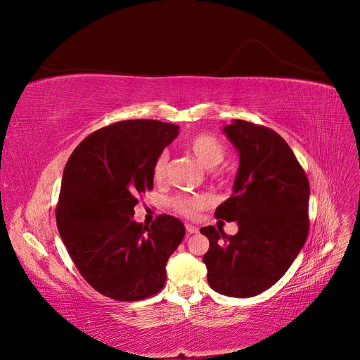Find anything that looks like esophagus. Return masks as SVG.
Instances as JSON below:
<instances>
[{
	"label": "esophagus",
	"instance_id": "1",
	"mask_svg": "<svg viewBox=\"0 0 360 360\" xmlns=\"http://www.w3.org/2000/svg\"><path fill=\"white\" fill-rule=\"evenodd\" d=\"M186 233H188V236H189V234L198 233V226H195V225H192V224H186Z\"/></svg>",
	"mask_w": 360,
	"mask_h": 360
}]
</instances>
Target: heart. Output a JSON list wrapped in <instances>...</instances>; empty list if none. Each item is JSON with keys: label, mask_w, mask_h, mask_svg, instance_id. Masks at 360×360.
<instances>
[{"label": "heart", "mask_w": 360, "mask_h": 360, "mask_svg": "<svg viewBox=\"0 0 360 360\" xmlns=\"http://www.w3.org/2000/svg\"><path fill=\"white\" fill-rule=\"evenodd\" d=\"M189 153L195 158L200 165L204 168H214L216 165L225 159V147L219 139L209 134H201L193 136L189 144H188ZM167 153H160L158 159L153 163V179L155 181H162L167 176ZM213 202V197L210 193H181L176 195V197L171 198L169 204L174 210L177 213L193 217L197 213L205 207H209Z\"/></svg>", "instance_id": "b5f03b06"}]
</instances>
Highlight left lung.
Masks as SVG:
<instances>
[{"label": "left lung", "mask_w": 360, "mask_h": 360, "mask_svg": "<svg viewBox=\"0 0 360 360\" xmlns=\"http://www.w3.org/2000/svg\"><path fill=\"white\" fill-rule=\"evenodd\" d=\"M224 134L240 156L233 195L214 216L237 222L226 236L202 226L209 285L224 296L252 297L285 275L309 231V181L284 138L264 126L234 120Z\"/></svg>", "instance_id": "obj_1"}]
</instances>
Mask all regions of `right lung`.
Here are the masks:
<instances>
[{"mask_svg": "<svg viewBox=\"0 0 360 360\" xmlns=\"http://www.w3.org/2000/svg\"><path fill=\"white\" fill-rule=\"evenodd\" d=\"M177 135L176 124L126 120L86 136L66 163L58 231L82 278L106 297L143 300L165 284L184 225L169 214L138 224L134 207L153 189V163Z\"/></svg>", "mask_w": 360, "mask_h": 360, "instance_id": "obj_1", "label": "right lung"}]
</instances>
